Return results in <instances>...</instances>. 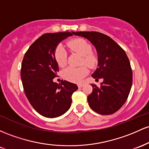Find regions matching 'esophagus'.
<instances>
[{
    "label": "esophagus",
    "instance_id": "34e87169",
    "mask_svg": "<svg viewBox=\"0 0 149 149\" xmlns=\"http://www.w3.org/2000/svg\"><path fill=\"white\" fill-rule=\"evenodd\" d=\"M84 83L78 84V87H79V88H81V87H82V86H84Z\"/></svg>",
    "mask_w": 149,
    "mask_h": 149
}]
</instances>
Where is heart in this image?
Here are the masks:
<instances>
[{
    "mask_svg": "<svg viewBox=\"0 0 149 149\" xmlns=\"http://www.w3.org/2000/svg\"><path fill=\"white\" fill-rule=\"evenodd\" d=\"M68 46L72 51L82 56L81 63H84L89 68H93L96 64V56L91 53V44L83 38H76L68 42ZM55 58L60 67L65 66L67 63V53L62 46H58L55 51ZM88 70L86 66L79 68H68L63 70V77L68 81L79 82L88 74Z\"/></svg>",
    "mask_w": 149,
    "mask_h": 149,
    "instance_id": "1",
    "label": "heart"
}]
</instances>
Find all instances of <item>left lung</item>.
Listing matches in <instances>:
<instances>
[{"label": "left lung", "instance_id": "8db88e82", "mask_svg": "<svg viewBox=\"0 0 149 149\" xmlns=\"http://www.w3.org/2000/svg\"><path fill=\"white\" fill-rule=\"evenodd\" d=\"M93 45L98 54V65L91 76L103 79L101 86L91 84L93 91L87 96L88 105L101 115L118 111L127 99L132 84V71L126 53L107 35L95 31H77Z\"/></svg>", "mask_w": 149, "mask_h": 149}]
</instances>
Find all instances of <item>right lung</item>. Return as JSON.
Wrapping results in <instances>:
<instances>
[{
	"label": "right lung",
	"instance_id": "right-lung-1",
	"mask_svg": "<svg viewBox=\"0 0 149 149\" xmlns=\"http://www.w3.org/2000/svg\"><path fill=\"white\" fill-rule=\"evenodd\" d=\"M72 34L65 31L43 34L31 45L23 58L21 79L25 95L35 111L46 118L65 113L71 106L72 95L78 89L77 84L66 80L59 84L53 80L59 71L55 51Z\"/></svg>",
	"mask_w": 149,
	"mask_h": 149
}]
</instances>
